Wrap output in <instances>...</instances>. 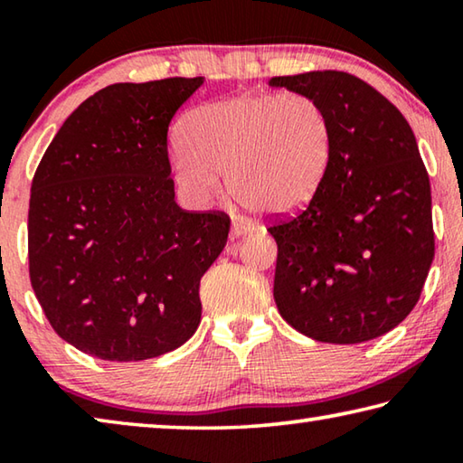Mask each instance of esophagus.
Segmentation results:
<instances>
[{
  "mask_svg": "<svg viewBox=\"0 0 463 463\" xmlns=\"http://www.w3.org/2000/svg\"><path fill=\"white\" fill-rule=\"evenodd\" d=\"M232 237H245V234L253 232V224L247 218H232V226H231Z\"/></svg>",
  "mask_w": 463,
  "mask_h": 463,
  "instance_id": "esophagus-1",
  "label": "esophagus"
}]
</instances>
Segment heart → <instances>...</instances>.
<instances>
[{
	"label": "heart",
	"instance_id": "heart-1",
	"mask_svg": "<svg viewBox=\"0 0 463 463\" xmlns=\"http://www.w3.org/2000/svg\"><path fill=\"white\" fill-rule=\"evenodd\" d=\"M171 169L195 202L221 192L263 216H292L315 200L333 161L326 108L308 93H242L192 109Z\"/></svg>",
	"mask_w": 463,
	"mask_h": 463
}]
</instances>
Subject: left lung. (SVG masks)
Segmentation results:
<instances>
[{
	"mask_svg": "<svg viewBox=\"0 0 463 463\" xmlns=\"http://www.w3.org/2000/svg\"><path fill=\"white\" fill-rule=\"evenodd\" d=\"M308 93L333 127L331 169L307 208L271 226L279 315L315 341L386 335L419 302L435 255L430 184L417 138L394 104L343 71L271 77Z\"/></svg>",
	"mask_w": 463,
	"mask_h": 463,
	"instance_id": "8db88e82",
	"label": "left lung"
}]
</instances>
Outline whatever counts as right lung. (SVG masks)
<instances>
[{"label": "right lung", "instance_id": "1", "mask_svg": "<svg viewBox=\"0 0 463 463\" xmlns=\"http://www.w3.org/2000/svg\"><path fill=\"white\" fill-rule=\"evenodd\" d=\"M203 77L114 83L62 122L33 179L30 281L51 326L83 354L143 362L190 339L224 214L177 206L167 128Z\"/></svg>", "mask_w": 463, "mask_h": 463}]
</instances>
